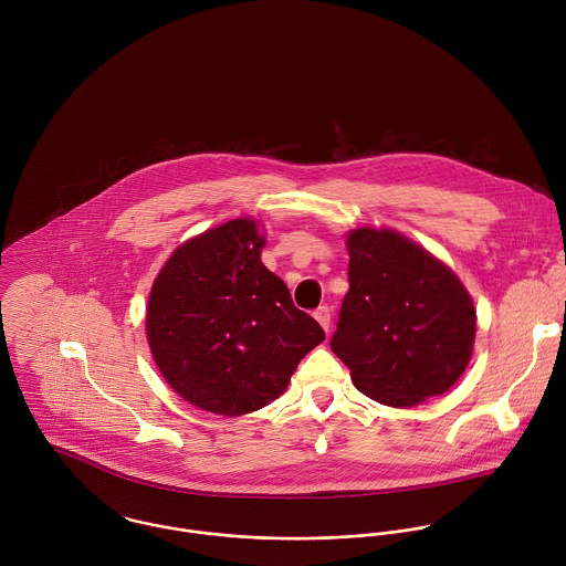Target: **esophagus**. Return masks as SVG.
Listing matches in <instances>:
<instances>
[{
    "label": "esophagus",
    "instance_id": "obj_1",
    "mask_svg": "<svg viewBox=\"0 0 566 566\" xmlns=\"http://www.w3.org/2000/svg\"><path fill=\"white\" fill-rule=\"evenodd\" d=\"M314 318L321 323V326H323L324 331H328V328H331V310H328L326 305L318 307V310L314 312Z\"/></svg>",
    "mask_w": 566,
    "mask_h": 566
}]
</instances>
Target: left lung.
<instances>
[{"mask_svg":"<svg viewBox=\"0 0 566 566\" xmlns=\"http://www.w3.org/2000/svg\"><path fill=\"white\" fill-rule=\"evenodd\" d=\"M348 294L331 350L359 392L411 407L447 392L467 370L478 316L460 279L388 229L348 233Z\"/></svg>","mask_w":566,"mask_h":566,"instance_id":"8db88e82","label":"left lung"}]
</instances>
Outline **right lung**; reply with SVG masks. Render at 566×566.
I'll return each instance as SVG.
<instances>
[{"mask_svg":"<svg viewBox=\"0 0 566 566\" xmlns=\"http://www.w3.org/2000/svg\"><path fill=\"white\" fill-rule=\"evenodd\" d=\"M265 238L248 218L178 245L148 301L153 357L176 395L242 416L279 399L324 331L261 263Z\"/></svg>","mask_w":566,"mask_h":566,"instance_id":"obj_1","label":"right lung"}]
</instances>
